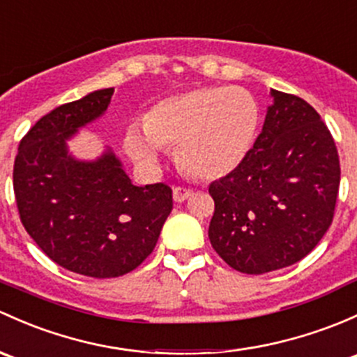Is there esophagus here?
<instances>
[{
    "mask_svg": "<svg viewBox=\"0 0 357 357\" xmlns=\"http://www.w3.org/2000/svg\"><path fill=\"white\" fill-rule=\"evenodd\" d=\"M193 195L195 191L191 188H185V186H174V188H172V198H174V202H179V204L188 200V198L193 197Z\"/></svg>",
    "mask_w": 357,
    "mask_h": 357,
    "instance_id": "esophagus-1",
    "label": "esophagus"
}]
</instances>
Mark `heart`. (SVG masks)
Returning a JSON list of instances; mask_svg holds the SVG:
<instances>
[{
  "mask_svg": "<svg viewBox=\"0 0 357 357\" xmlns=\"http://www.w3.org/2000/svg\"><path fill=\"white\" fill-rule=\"evenodd\" d=\"M260 126L257 99L241 87H195L153 104L144 123H131L125 147L137 162L152 166L162 147L190 174L217 179L241 166Z\"/></svg>",
  "mask_w": 357,
  "mask_h": 357,
  "instance_id": "obj_1",
  "label": "heart"
}]
</instances>
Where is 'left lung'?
<instances>
[{
	"label": "left lung",
	"instance_id": "8db88e82",
	"mask_svg": "<svg viewBox=\"0 0 357 357\" xmlns=\"http://www.w3.org/2000/svg\"><path fill=\"white\" fill-rule=\"evenodd\" d=\"M264 128L241 166L208 186L213 250L260 275L305 258L335 212L340 164L320 114L301 97L270 90Z\"/></svg>",
	"mask_w": 357,
	"mask_h": 357
}]
</instances>
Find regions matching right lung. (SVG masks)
<instances>
[{"label":"right lung","instance_id":"1","mask_svg":"<svg viewBox=\"0 0 357 357\" xmlns=\"http://www.w3.org/2000/svg\"><path fill=\"white\" fill-rule=\"evenodd\" d=\"M114 89H102L43 116L22 138L13 190L25 231L63 268L96 279L131 272L155 248L172 210L164 183L135 186L107 149L78 160L66 140L100 118Z\"/></svg>","mask_w":357,"mask_h":357}]
</instances>
